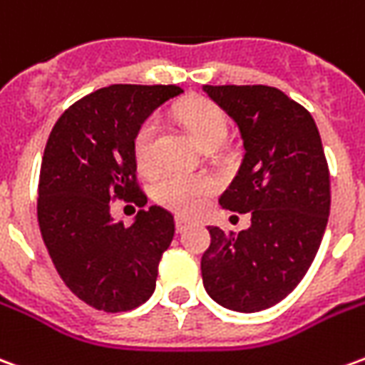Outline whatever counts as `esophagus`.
<instances>
[{
	"label": "esophagus",
	"mask_w": 365,
	"mask_h": 365,
	"mask_svg": "<svg viewBox=\"0 0 365 365\" xmlns=\"http://www.w3.org/2000/svg\"><path fill=\"white\" fill-rule=\"evenodd\" d=\"M187 225H190V221H187V219L175 217V229H178V232H182V230L187 229Z\"/></svg>",
	"instance_id": "1"
}]
</instances>
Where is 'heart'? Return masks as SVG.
<instances>
[{
  "label": "heart",
  "instance_id": "b5f03b06",
  "mask_svg": "<svg viewBox=\"0 0 365 365\" xmlns=\"http://www.w3.org/2000/svg\"><path fill=\"white\" fill-rule=\"evenodd\" d=\"M178 117L182 119L190 133L195 136L203 148L209 144L221 146L229 135V120L219 105L207 99H190L178 107ZM158 120L156 117L143 120L135 135L136 164L148 170L156 162V138H158ZM211 190V182L199 174L168 170L158 175L154 183V197L160 205L172 209L180 215H190L195 211Z\"/></svg>",
  "mask_w": 365,
  "mask_h": 365
}]
</instances>
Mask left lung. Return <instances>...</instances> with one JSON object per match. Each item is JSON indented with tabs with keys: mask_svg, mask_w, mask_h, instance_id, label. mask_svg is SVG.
<instances>
[{
	"mask_svg": "<svg viewBox=\"0 0 365 365\" xmlns=\"http://www.w3.org/2000/svg\"><path fill=\"white\" fill-rule=\"evenodd\" d=\"M203 90L237 123L245 144L219 203L252 217L238 235L207 227L203 285L219 305L256 313L287 297L313 264L329 222V164L311 113L277 88Z\"/></svg>",
	"mask_w": 365,
	"mask_h": 365,
	"instance_id": "left-lung-1",
	"label": "left lung"
}]
</instances>
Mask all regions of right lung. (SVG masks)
I'll list each match as a JSON object with an SVG mask.
<instances>
[{"label":"right lung","instance_id":"right-lung-1","mask_svg":"<svg viewBox=\"0 0 365 365\" xmlns=\"http://www.w3.org/2000/svg\"><path fill=\"white\" fill-rule=\"evenodd\" d=\"M178 86L115 83L60 115L44 148L36 215L44 246L68 289L105 311H133L156 287L175 232L174 215L152 205L135 222H115L109 201L146 203L136 183L135 135Z\"/></svg>","mask_w":365,"mask_h":365}]
</instances>
